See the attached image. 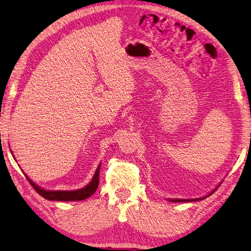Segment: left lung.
<instances>
[{
	"mask_svg": "<svg viewBox=\"0 0 251 251\" xmlns=\"http://www.w3.org/2000/svg\"><path fill=\"white\" fill-rule=\"evenodd\" d=\"M172 201H175V203H176V201H190L191 200H171ZM193 201H196V200H193Z\"/></svg>",
	"mask_w": 251,
	"mask_h": 251,
	"instance_id": "8db88e82",
	"label": "left lung"
}]
</instances>
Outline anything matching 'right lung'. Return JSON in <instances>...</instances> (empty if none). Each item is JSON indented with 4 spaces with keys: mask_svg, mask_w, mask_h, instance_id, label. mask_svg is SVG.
<instances>
[{
    "mask_svg": "<svg viewBox=\"0 0 251 251\" xmlns=\"http://www.w3.org/2000/svg\"><path fill=\"white\" fill-rule=\"evenodd\" d=\"M100 165L97 169L94 178L91 179V182L88 184L86 187L80 188V190L76 191H45L37 186L36 184L33 183L28 178L27 175H25L26 178L28 179L30 185L34 187V190L36 191L39 195L43 196L44 199L48 201H83L88 199V197L91 196L94 193L97 191L99 185V172H100Z\"/></svg>",
    "mask_w": 251,
    "mask_h": 251,
    "instance_id": "add662e5",
    "label": "right lung"
}]
</instances>
